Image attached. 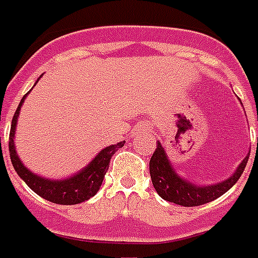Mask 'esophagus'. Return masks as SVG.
<instances>
[{"label": "esophagus", "mask_w": 258, "mask_h": 258, "mask_svg": "<svg viewBox=\"0 0 258 258\" xmlns=\"http://www.w3.org/2000/svg\"><path fill=\"white\" fill-rule=\"evenodd\" d=\"M138 131H141V133H145V131H149V127L146 124H141L138 127Z\"/></svg>", "instance_id": "34e87169"}]
</instances>
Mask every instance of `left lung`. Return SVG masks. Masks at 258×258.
<instances>
[{
  "mask_svg": "<svg viewBox=\"0 0 258 258\" xmlns=\"http://www.w3.org/2000/svg\"><path fill=\"white\" fill-rule=\"evenodd\" d=\"M248 159L249 155H246L240 165L237 166L236 171L225 180L210 184H198L180 176L179 172H176L166 154L165 147L158 141L157 149L150 159V175L154 187L163 200L180 206L191 208L212 202L230 190L237 180L240 179Z\"/></svg>",
  "mask_w": 258,
  "mask_h": 258,
  "instance_id": "1",
  "label": "left lung"
}]
</instances>
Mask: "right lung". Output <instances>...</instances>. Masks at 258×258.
<instances>
[{"label":"right lung","mask_w":258,"mask_h":258,"mask_svg":"<svg viewBox=\"0 0 258 258\" xmlns=\"http://www.w3.org/2000/svg\"><path fill=\"white\" fill-rule=\"evenodd\" d=\"M40 78L37 79V82L40 80ZM37 82L34 83V86L37 84ZM29 92L26 93L20 101V105L14 112L12 127H10L9 153L10 161H12L14 170L36 194L42 197L44 200L49 201V202L58 205H76L89 200L91 197H93L99 191V188L103 183V179H104L105 172L108 170L111 157L116 153L117 150L124 146L125 142L123 141L117 145L107 146L93 158L92 161L89 162L86 167H83L80 171L75 172L74 175L66 176L62 179H49L46 176H41L36 172L30 171L21 162L17 151H16V145H14V135H16L18 115H20L21 107L24 104V100L29 95Z\"/></svg>","instance_id":"right-lung-1"}]
</instances>
